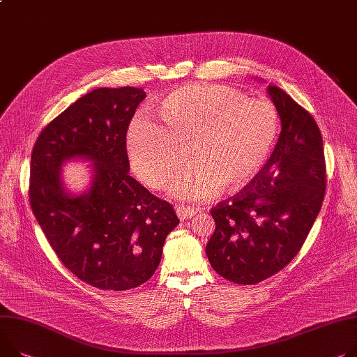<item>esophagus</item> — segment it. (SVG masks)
I'll return each instance as SVG.
<instances>
[{"label": "esophagus", "mask_w": 357, "mask_h": 357, "mask_svg": "<svg viewBox=\"0 0 357 357\" xmlns=\"http://www.w3.org/2000/svg\"><path fill=\"white\" fill-rule=\"evenodd\" d=\"M176 213L178 215L180 220H187V218H191L193 215H196L197 210L195 207H185V206H178L176 208Z\"/></svg>", "instance_id": "1"}]
</instances>
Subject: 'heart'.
<instances>
[{"label":"heart","instance_id":"obj_1","mask_svg":"<svg viewBox=\"0 0 357 357\" xmlns=\"http://www.w3.org/2000/svg\"><path fill=\"white\" fill-rule=\"evenodd\" d=\"M161 124L135 117L127 130L131 167L150 188L162 190L188 157L172 185V196L197 202L223 187L237 193L267 164L280 128L276 105L266 98H248L218 84H190L161 100Z\"/></svg>","mask_w":357,"mask_h":357}]
</instances>
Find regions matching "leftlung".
I'll use <instances>...</instances> for the list:
<instances>
[{
	"mask_svg": "<svg viewBox=\"0 0 357 357\" xmlns=\"http://www.w3.org/2000/svg\"><path fill=\"white\" fill-rule=\"evenodd\" d=\"M282 131L261 173L211 208L215 230L206 245L211 267L237 284H256L300 252L321 208L326 162L320 130L309 112L267 86Z\"/></svg>",
	"mask_w": 357,
	"mask_h": 357,
	"instance_id": "8db88e82",
	"label": "left lung"
}]
</instances>
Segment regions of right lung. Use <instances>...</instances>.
<instances>
[{"instance_id":"right-lung-1","label":"right lung","mask_w":357,"mask_h":357,"mask_svg":"<svg viewBox=\"0 0 357 357\" xmlns=\"http://www.w3.org/2000/svg\"><path fill=\"white\" fill-rule=\"evenodd\" d=\"M144 98L135 87L93 90L41 131L31 154L30 204L38 225L74 276L102 290L146 283L180 223L170 203L128 174L126 135ZM71 158L95 166L81 195H71L61 178Z\"/></svg>"}]
</instances>
